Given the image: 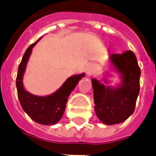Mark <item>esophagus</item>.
<instances>
[{"label":"esophagus","instance_id":"34e87169","mask_svg":"<svg viewBox=\"0 0 156 156\" xmlns=\"http://www.w3.org/2000/svg\"><path fill=\"white\" fill-rule=\"evenodd\" d=\"M96 69H97V66L95 63H90V64L88 65V67L86 68V71H87V74L88 76H90L93 73H94L95 71H96Z\"/></svg>","mask_w":156,"mask_h":156}]
</instances>
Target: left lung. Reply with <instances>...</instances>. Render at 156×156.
I'll list each match as a JSON object with an SVG mask.
<instances>
[{
    "label": "left lung",
    "instance_id": "left-lung-1",
    "mask_svg": "<svg viewBox=\"0 0 156 156\" xmlns=\"http://www.w3.org/2000/svg\"><path fill=\"white\" fill-rule=\"evenodd\" d=\"M112 69L119 75L121 82L116 87L93 78L95 114L103 124L107 125L120 124L134 111L140 93V68L133 51H126L122 54H111L108 58Z\"/></svg>",
    "mask_w": 156,
    "mask_h": 156
}]
</instances>
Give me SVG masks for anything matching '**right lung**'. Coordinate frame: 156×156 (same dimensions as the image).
<instances>
[{
    "label": "right lung",
    "mask_w": 156,
    "mask_h": 156,
    "mask_svg": "<svg viewBox=\"0 0 156 156\" xmlns=\"http://www.w3.org/2000/svg\"><path fill=\"white\" fill-rule=\"evenodd\" d=\"M41 37L32 43L25 51L18 67L16 84L19 101L27 115L38 124L51 125L57 124L62 119L65 112L66 104L69 95L73 91L78 82L84 77L85 73L73 75L69 77L57 91L48 96H37L27 91L22 82L23 75L32 53V48Z\"/></svg>",
    "instance_id": "obj_1"
}]
</instances>
